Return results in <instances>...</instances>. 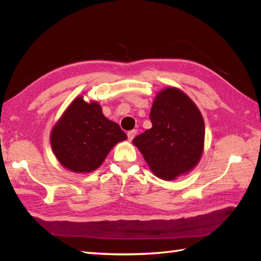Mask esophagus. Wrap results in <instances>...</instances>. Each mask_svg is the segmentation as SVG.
<instances>
[{"label":"esophagus","instance_id":"obj_1","mask_svg":"<svg viewBox=\"0 0 261 261\" xmlns=\"http://www.w3.org/2000/svg\"><path fill=\"white\" fill-rule=\"evenodd\" d=\"M136 135H137V130H131V131H129V132H128V139H129V140L131 141L132 139L136 137Z\"/></svg>","mask_w":261,"mask_h":261}]
</instances>
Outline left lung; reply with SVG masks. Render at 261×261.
Returning <instances> with one entry per match:
<instances>
[{"label": "left lung", "instance_id": "left-lung-1", "mask_svg": "<svg viewBox=\"0 0 261 261\" xmlns=\"http://www.w3.org/2000/svg\"><path fill=\"white\" fill-rule=\"evenodd\" d=\"M150 121L152 128L132 142L151 170L166 180L190 171L201 158L204 142V122L195 103L178 89H166L155 96Z\"/></svg>", "mask_w": 261, "mask_h": 261}]
</instances>
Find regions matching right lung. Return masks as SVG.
<instances>
[{
  "mask_svg": "<svg viewBox=\"0 0 261 261\" xmlns=\"http://www.w3.org/2000/svg\"><path fill=\"white\" fill-rule=\"evenodd\" d=\"M126 139L119 124L108 120L95 102L76 98L51 133L53 152L73 172H91L101 166L114 144Z\"/></svg>",
  "mask_w": 261,
  "mask_h": 261,
  "instance_id": "add662e5",
  "label": "right lung"
}]
</instances>
